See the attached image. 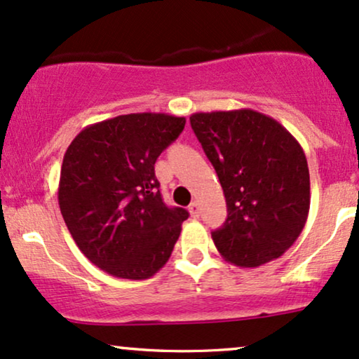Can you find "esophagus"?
Listing matches in <instances>:
<instances>
[{
  "label": "esophagus",
  "instance_id": "esophagus-1",
  "mask_svg": "<svg viewBox=\"0 0 359 359\" xmlns=\"http://www.w3.org/2000/svg\"><path fill=\"white\" fill-rule=\"evenodd\" d=\"M189 212H191V215H194V217H197L198 212H201V205H198V202H192V204L189 205Z\"/></svg>",
  "mask_w": 359,
  "mask_h": 359
}]
</instances>
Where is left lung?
<instances>
[{"label": "left lung", "mask_w": 359, "mask_h": 359, "mask_svg": "<svg viewBox=\"0 0 359 359\" xmlns=\"http://www.w3.org/2000/svg\"><path fill=\"white\" fill-rule=\"evenodd\" d=\"M191 125L226 196L227 219L212 232L221 256L239 267L283 256L309 212L303 147L278 120L250 109L198 111Z\"/></svg>", "instance_id": "left-lung-1"}]
</instances>
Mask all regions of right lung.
<instances>
[{
	"label": "right lung",
	"instance_id": "add662e5",
	"mask_svg": "<svg viewBox=\"0 0 359 359\" xmlns=\"http://www.w3.org/2000/svg\"><path fill=\"white\" fill-rule=\"evenodd\" d=\"M184 116L128 114L88 125L60 172L63 221L85 257L115 278L149 279L168 261L189 212L167 207L155 162Z\"/></svg>",
	"mask_w": 359,
	"mask_h": 359
}]
</instances>
